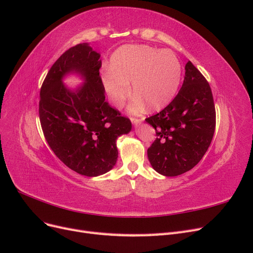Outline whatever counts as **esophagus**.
<instances>
[{"label":"esophagus","mask_w":253,"mask_h":253,"mask_svg":"<svg viewBox=\"0 0 253 253\" xmlns=\"http://www.w3.org/2000/svg\"><path fill=\"white\" fill-rule=\"evenodd\" d=\"M131 121L133 122V125L138 126L139 124H141V122L143 121V118H135V117H132V118H131Z\"/></svg>","instance_id":"esophagus-1"}]
</instances>
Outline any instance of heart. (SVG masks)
<instances>
[{
    "instance_id": "b5f03b06",
    "label": "heart",
    "mask_w": 253,
    "mask_h": 253,
    "mask_svg": "<svg viewBox=\"0 0 253 253\" xmlns=\"http://www.w3.org/2000/svg\"><path fill=\"white\" fill-rule=\"evenodd\" d=\"M181 66L173 52L144 45H126L115 51L103 75V85L111 103L121 108L131 94L137 96L129 106L140 113L145 103L150 110H160L169 104L180 83Z\"/></svg>"
}]
</instances>
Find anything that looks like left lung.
<instances>
[{
    "label": "left lung",
    "instance_id": "8db88e82",
    "mask_svg": "<svg viewBox=\"0 0 253 253\" xmlns=\"http://www.w3.org/2000/svg\"><path fill=\"white\" fill-rule=\"evenodd\" d=\"M215 117L209 83L189 61L178 94L163 111L145 118L156 133L148 149L153 169L177 176L194 168L210 147Z\"/></svg>",
    "mask_w": 253,
    "mask_h": 253
}]
</instances>
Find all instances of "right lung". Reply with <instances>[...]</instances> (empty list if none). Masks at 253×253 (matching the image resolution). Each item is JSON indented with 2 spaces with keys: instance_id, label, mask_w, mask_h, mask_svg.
Masks as SVG:
<instances>
[{
  "instance_id": "right-lung-1",
  "label": "right lung",
  "mask_w": 253,
  "mask_h": 253,
  "mask_svg": "<svg viewBox=\"0 0 253 253\" xmlns=\"http://www.w3.org/2000/svg\"><path fill=\"white\" fill-rule=\"evenodd\" d=\"M99 58L87 44L67 49L45 77L39 101L42 131L51 151L70 169L88 177L112 169L118 157L117 138L132 128L131 120L104 101ZM71 71L86 79L77 91L62 83Z\"/></svg>"
}]
</instances>
